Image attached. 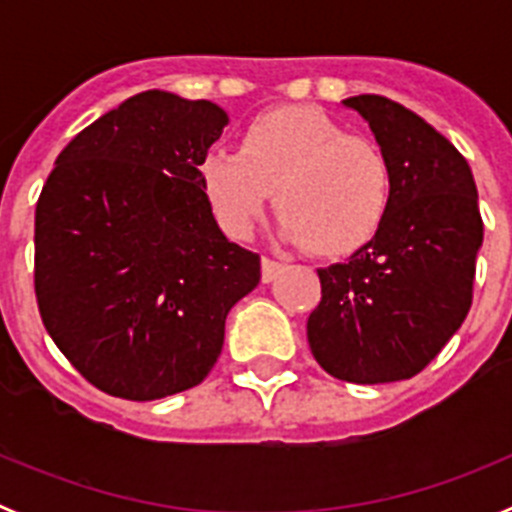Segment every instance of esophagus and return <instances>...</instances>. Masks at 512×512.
<instances>
[{
	"label": "esophagus",
	"mask_w": 512,
	"mask_h": 512,
	"mask_svg": "<svg viewBox=\"0 0 512 512\" xmlns=\"http://www.w3.org/2000/svg\"><path fill=\"white\" fill-rule=\"evenodd\" d=\"M282 271V264L274 259H261V282L269 284L277 279V274Z\"/></svg>",
	"instance_id": "esophagus-1"
}]
</instances>
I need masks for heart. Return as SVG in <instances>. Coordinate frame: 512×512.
Wrapping results in <instances>:
<instances>
[{
    "label": "heart",
    "instance_id": "1",
    "mask_svg": "<svg viewBox=\"0 0 512 512\" xmlns=\"http://www.w3.org/2000/svg\"><path fill=\"white\" fill-rule=\"evenodd\" d=\"M217 223L246 238L274 202L279 235L318 256H346L372 241L390 210L392 171L377 143L348 135L315 107H279L253 117L238 151L217 148L200 164Z\"/></svg>",
    "mask_w": 512,
    "mask_h": 512
}]
</instances>
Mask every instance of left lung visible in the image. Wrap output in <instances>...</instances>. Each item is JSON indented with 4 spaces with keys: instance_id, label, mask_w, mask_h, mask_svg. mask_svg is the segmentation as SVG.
Listing matches in <instances>:
<instances>
[{
    "instance_id": "left-lung-1",
    "label": "left lung",
    "mask_w": 512,
    "mask_h": 512,
    "mask_svg": "<svg viewBox=\"0 0 512 512\" xmlns=\"http://www.w3.org/2000/svg\"><path fill=\"white\" fill-rule=\"evenodd\" d=\"M390 161L382 228L346 264L318 269L323 300L307 343L330 377L410 379L431 364L472 307L482 217L467 158L433 125L379 94L343 99Z\"/></svg>"
}]
</instances>
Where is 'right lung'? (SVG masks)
Segmentation results:
<instances>
[{"label": "right lung", "instance_id": "add662e5", "mask_svg": "<svg viewBox=\"0 0 512 512\" xmlns=\"http://www.w3.org/2000/svg\"><path fill=\"white\" fill-rule=\"evenodd\" d=\"M225 125L215 102L148 89L81 130L40 192V318L107 395L146 402L197 387L230 307L259 284V253L225 238L200 184Z\"/></svg>", "mask_w": 512, "mask_h": 512}]
</instances>
